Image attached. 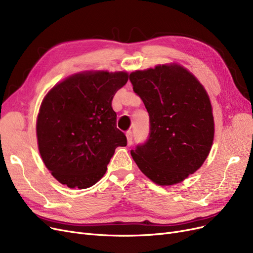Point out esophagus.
<instances>
[{"label":"esophagus","instance_id":"esophagus-1","mask_svg":"<svg viewBox=\"0 0 253 253\" xmlns=\"http://www.w3.org/2000/svg\"><path fill=\"white\" fill-rule=\"evenodd\" d=\"M126 136H127V144H128V146H131L132 145V140H133L132 132L131 131H128L126 133Z\"/></svg>","mask_w":253,"mask_h":253}]
</instances>
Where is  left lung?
Instances as JSON below:
<instances>
[{"label": "left lung", "instance_id": "obj_1", "mask_svg": "<svg viewBox=\"0 0 253 253\" xmlns=\"http://www.w3.org/2000/svg\"><path fill=\"white\" fill-rule=\"evenodd\" d=\"M133 91L149 115L147 140L131 156L152 182L184 181L205 162L214 136L212 108L205 89L180 65L130 73Z\"/></svg>", "mask_w": 253, "mask_h": 253}]
</instances>
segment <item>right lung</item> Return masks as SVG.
I'll return each mask as SVG.
<instances>
[{
    "mask_svg": "<svg viewBox=\"0 0 253 253\" xmlns=\"http://www.w3.org/2000/svg\"><path fill=\"white\" fill-rule=\"evenodd\" d=\"M127 81V72L79 73L45 96L37 120L39 150L63 185L91 187L105 174L116 148L127 145L111 107L113 96Z\"/></svg>",
    "mask_w": 253,
    "mask_h": 253,
    "instance_id": "obj_1",
    "label": "right lung"
}]
</instances>
